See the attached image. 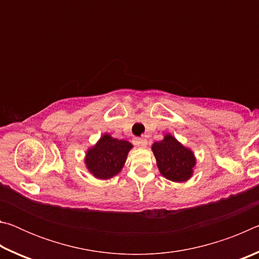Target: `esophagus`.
Masks as SVG:
<instances>
[{
    "instance_id": "34e87169",
    "label": "esophagus",
    "mask_w": 259,
    "mask_h": 259,
    "mask_svg": "<svg viewBox=\"0 0 259 259\" xmlns=\"http://www.w3.org/2000/svg\"><path fill=\"white\" fill-rule=\"evenodd\" d=\"M136 145L139 147H146L147 146V140L145 138H137L136 139Z\"/></svg>"
}]
</instances>
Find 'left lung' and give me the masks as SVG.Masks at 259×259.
Here are the masks:
<instances>
[{
  "mask_svg": "<svg viewBox=\"0 0 259 259\" xmlns=\"http://www.w3.org/2000/svg\"><path fill=\"white\" fill-rule=\"evenodd\" d=\"M152 152L159 171L165 179L185 183L192 178L196 165L194 152L184 146L171 134H165L163 139L153 143Z\"/></svg>",
  "mask_w": 259,
  "mask_h": 259,
  "instance_id": "left-lung-1",
  "label": "left lung"
}]
</instances>
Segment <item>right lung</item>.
<instances>
[{"mask_svg":"<svg viewBox=\"0 0 259 259\" xmlns=\"http://www.w3.org/2000/svg\"><path fill=\"white\" fill-rule=\"evenodd\" d=\"M133 147L128 140L114 138L105 133L95 145L87 150L85 168L95 178L102 181L111 179L121 172Z\"/></svg>","mask_w":259,"mask_h":259,"instance_id":"add662e5","label":"right lung"}]
</instances>
